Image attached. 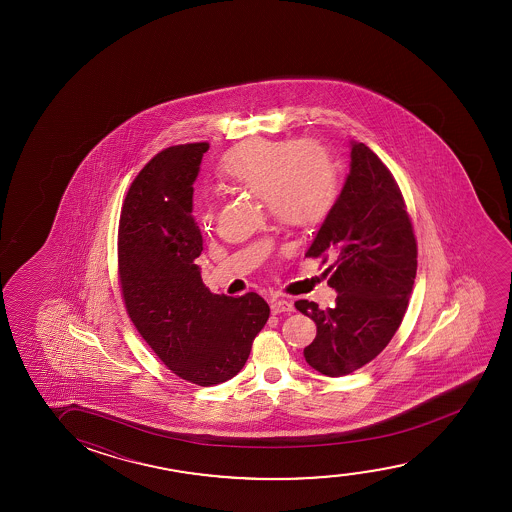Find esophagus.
Masks as SVG:
<instances>
[{"label": "esophagus", "mask_w": 512, "mask_h": 512, "mask_svg": "<svg viewBox=\"0 0 512 512\" xmlns=\"http://www.w3.org/2000/svg\"><path fill=\"white\" fill-rule=\"evenodd\" d=\"M294 311V304L285 299H273L271 301V313L273 315H281V313H292Z\"/></svg>", "instance_id": "1"}]
</instances>
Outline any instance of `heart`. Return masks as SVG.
Wrapping results in <instances>:
<instances>
[{
    "instance_id": "1",
    "label": "heart",
    "mask_w": 512,
    "mask_h": 512,
    "mask_svg": "<svg viewBox=\"0 0 512 512\" xmlns=\"http://www.w3.org/2000/svg\"><path fill=\"white\" fill-rule=\"evenodd\" d=\"M217 173L227 187L260 197L274 220L295 229L322 224L339 196L336 164L308 141H243L224 155ZM197 224L210 231V204L199 206Z\"/></svg>"
}]
</instances>
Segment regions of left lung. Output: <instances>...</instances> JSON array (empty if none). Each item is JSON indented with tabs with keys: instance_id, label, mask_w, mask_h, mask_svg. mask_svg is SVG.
I'll return each mask as SVG.
<instances>
[{
	"instance_id": "8db88e82",
	"label": "left lung",
	"mask_w": 512,
	"mask_h": 512,
	"mask_svg": "<svg viewBox=\"0 0 512 512\" xmlns=\"http://www.w3.org/2000/svg\"><path fill=\"white\" fill-rule=\"evenodd\" d=\"M350 173L334 210L323 220L306 257H332L325 269L336 306L297 301L316 323L304 348L315 371L346 376L385 350L406 313L416 278V239L399 185L378 155L350 141Z\"/></svg>"
}]
</instances>
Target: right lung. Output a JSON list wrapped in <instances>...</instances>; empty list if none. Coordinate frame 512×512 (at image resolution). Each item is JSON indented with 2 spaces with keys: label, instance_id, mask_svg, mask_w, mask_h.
Listing matches in <instances>:
<instances>
[{
  "label": "right lung",
  "instance_id": "obj_1",
  "mask_svg": "<svg viewBox=\"0 0 512 512\" xmlns=\"http://www.w3.org/2000/svg\"><path fill=\"white\" fill-rule=\"evenodd\" d=\"M208 143L162 150L134 178L119 224V276L127 313L176 376L199 386L234 378L269 318L255 292L211 294L197 257L203 236L192 194Z\"/></svg>",
  "mask_w": 512,
  "mask_h": 512
}]
</instances>
